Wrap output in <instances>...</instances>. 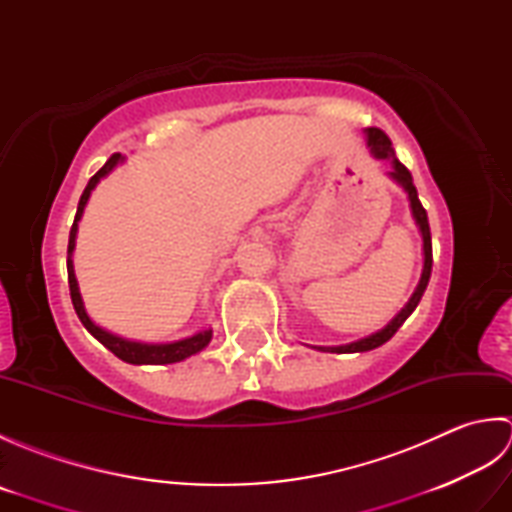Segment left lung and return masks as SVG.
I'll use <instances>...</instances> for the list:
<instances>
[{"mask_svg":"<svg viewBox=\"0 0 512 512\" xmlns=\"http://www.w3.org/2000/svg\"><path fill=\"white\" fill-rule=\"evenodd\" d=\"M367 145L372 149V154L380 160H391V165H394V171L389 173L391 178L396 182H400L405 191L409 193V202H411V213L416 217V224L420 226V233H422V248H424V268H422V277H420V284L413 292L409 303L405 308L398 312V317L391 321L387 328H383L380 332L367 336V339H361L356 343L350 345H339V347H319L321 352H336V354H345V352H367V350H374V347L387 343L391 336L398 332V328L402 323L407 321L409 314L416 310V306L420 303L424 290H427L429 284V277H431V266H433V253H431V231H429V220H427V211H424V206L418 200V191L413 187V180H411V173L409 169L402 165V162L396 158V151L391 147V140L389 136L383 132V129L378 127H369L367 129Z\"/></svg>","mask_w":512,"mask_h":512,"instance_id":"8db88e82","label":"left lung"}]
</instances>
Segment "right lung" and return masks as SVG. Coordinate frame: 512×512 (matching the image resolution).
<instances>
[{"mask_svg": "<svg viewBox=\"0 0 512 512\" xmlns=\"http://www.w3.org/2000/svg\"><path fill=\"white\" fill-rule=\"evenodd\" d=\"M123 160L121 154H114L110 160L105 162V165L94 173L90 178L88 187H85L81 200H79V209H76L74 215V224L70 228V242H68V284H70V297H72V306L79 314L81 323L85 325V330H88L94 339H99L107 350L112 354H116L121 361L125 363H134V365H167V363H180L184 358H189L191 354H198L200 350H204L206 345L211 341V330H202L198 334L189 336V339H182V341H173V343H162V345H147V343H136V341H125L121 336H114L110 332L101 330L99 325H94L88 317V312L83 308V301L79 295V286H76V277H74V266H72V250H74V237H76V224H79L81 215H83V206L88 204V198L92 189L96 187V182H99L103 176H107L118 162Z\"/></svg>", "mask_w": 512, "mask_h": 512, "instance_id": "obj_1", "label": "right lung"}]
</instances>
